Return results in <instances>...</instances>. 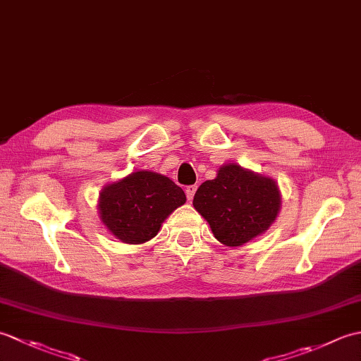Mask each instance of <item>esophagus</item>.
I'll return each instance as SVG.
<instances>
[{
	"instance_id": "esophagus-1",
	"label": "esophagus",
	"mask_w": 361,
	"mask_h": 361,
	"mask_svg": "<svg viewBox=\"0 0 361 361\" xmlns=\"http://www.w3.org/2000/svg\"><path fill=\"white\" fill-rule=\"evenodd\" d=\"M195 190H197V186H195V185L186 188V197H188V200H192L194 195H195Z\"/></svg>"
}]
</instances>
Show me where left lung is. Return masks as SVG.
<instances>
[{
  "label": "left lung",
  "instance_id": "1",
  "mask_svg": "<svg viewBox=\"0 0 361 361\" xmlns=\"http://www.w3.org/2000/svg\"><path fill=\"white\" fill-rule=\"evenodd\" d=\"M192 204L219 242L240 247L271 226L281 209V192L274 180L229 163L197 189Z\"/></svg>",
  "mask_w": 361,
  "mask_h": 361
}]
</instances>
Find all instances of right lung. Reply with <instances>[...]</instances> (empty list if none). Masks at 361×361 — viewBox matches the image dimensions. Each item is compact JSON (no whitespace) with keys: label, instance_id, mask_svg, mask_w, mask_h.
<instances>
[{"label":"right lung","instance_id":"obj_1","mask_svg":"<svg viewBox=\"0 0 361 361\" xmlns=\"http://www.w3.org/2000/svg\"><path fill=\"white\" fill-rule=\"evenodd\" d=\"M186 203L180 186L167 176L137 171L106 185L99 194V214L106 229L124 243L153 239L161 224Z\"/></svg>","mask_w":361,"mask_h":361}]
</instances>
